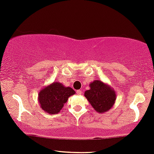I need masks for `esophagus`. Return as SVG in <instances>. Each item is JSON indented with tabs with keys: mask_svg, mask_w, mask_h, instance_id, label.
<instances>
[{
	"mask_svg": "<svg viewBox=\"0 0 154 154\" xmlns=\"http://www.w3.org/2000/svg\"><path fill=\"white\" fill-rule=\"evenodd\" d=\"M82 91L81 90H77V94H78V95H81V94H82Z\"/></svg>",
	"mask_w": 154,
	"mask_h": 154,
	"instance_id": "esophagus-1",
	"label": "esophagus"
}]
</instances>
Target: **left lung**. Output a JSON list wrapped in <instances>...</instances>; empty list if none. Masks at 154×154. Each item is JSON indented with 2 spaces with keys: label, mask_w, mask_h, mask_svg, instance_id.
Here are the masks:
<instances>
[{
  "label": "left lung",
  "mask_w": 154,
  "mask_h": 154,
  "mask_svg": "<svg viewBox=\"0 0 154 154\" xmlns=\"http://www.w3.org/2000/svg\"><path fill=\"white\" fill-rule=\"evenodd\" d=\"M84 96L93 108L102 114L108 112L116 103V94L109 85L100 80H94L90 83V89Z\"/></svg>",
  "instance_id": "obj_1"
}]
</instances>
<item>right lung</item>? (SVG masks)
Instances as JSON below:
<instances>
[{"label": "right lung", "mask_w": 154, "mask_h": 154, "mask_svg": "<svg viewBox=\"0 0 154 154\" xmlns=\"http://www.w3.org/2000/svg\"><path fill=\"white\" fill-rule=\"evenodd\" d=\"M75 91L71 87H66L59 82H54L45 86L38 95V103L42 110L49 114H58L63 109L69 97Z\"/></svg>", "instance_id": "obj_1"}]
</instances>
